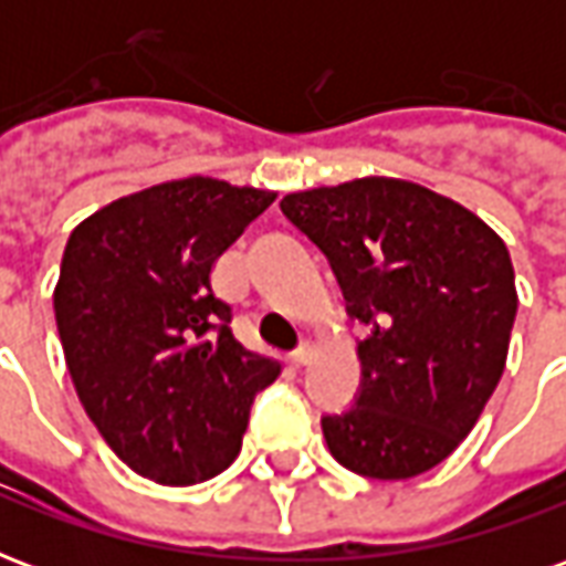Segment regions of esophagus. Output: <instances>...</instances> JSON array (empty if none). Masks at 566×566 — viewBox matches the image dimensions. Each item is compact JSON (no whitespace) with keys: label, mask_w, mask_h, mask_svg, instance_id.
<instances>
[{"label":"esophagus","mask_w":566,"mask_h":566,"mask_svg":"<svg viewBox=\"0 0 566 566\" xmlns=\"http://www.w3.org/2000/svg\"><path fill=\"white\" fill-rule=\"evenodd\" d=\"M308 360H312V345H300L294 355H291V364H294V367H306Z\"/></svg>","instance_id":"1"}]
</instances>
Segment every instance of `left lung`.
Instances as JSON below:
<instances>
[{"label":"left lung","mask_w":566,"mask_h":566,"mask_svg":"<svg viewBox=\"0 0 566 566\" xmlns=\"http://www.w3.org/2000/svg\"><path fill=\"white\" fill-rule=\"evenodd\" d=\"M327 254L357 343L360 397L324 416L327 449L369 479H412L449 458L497 388L518 308L510 251L461 202L369 175L282 199Z\"/></svg>","instance_id":"left-lung-1"}]
</instances>
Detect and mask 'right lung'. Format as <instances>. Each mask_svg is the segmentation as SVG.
Segmentation results:
<instances>
[{
  "label": "right lung",
  "instance_id": "right-lung-1",
  "mask_svg": "<svg viewBox=\"0 0 566 566\" xmlns=\"http://www.w3.org/2000/svg\"><path fill=\"white\" fill-rule=\"evenodd\" d=\"M275 193L209 175L145 187L72 230L54 287L69 376L120 461L197 485L242 449L254 394L282 364L233 336L214 260Z\"/></svg>",
  "mask_w": 566,
  "mask_h": 566
}]
</instances>
